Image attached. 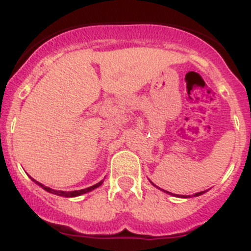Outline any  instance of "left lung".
I'll list each match as a JSON object with an SVG mask.
<instances>
[{"mask_svg":"<svg viewBox=\"0 0 251 251\" xmlns=\"http://www.w3.org/2000/svg\"><path fill=\"white\" fill-rule=\"evenodd\" d=\"M152 186H154V183H152ZM167 193H169V195L174 196L173 193H171V192H167ZM202 193H204V192H198V193H195V196H196V197H197V196H201ZM177 197H183V198H187V196H180V195H178ZM188 197H189V196H188Z\"/></svg>","mask_w":251,"mask_h":251,"instance_id":"1","label":"left lung"}]
</instances>
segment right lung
<instances>
[{
    "label": "right lung",
    "instance_id": "right-lung-1",
    "mask_svg": "<svg viewBox=\"0 0 251 251\" xmlns=\"http://www.w3.org/2000/svg\"><path fill=\"white\" fill-rule=\"evenodd\" d=\"M34 180L36 184H39V186L41 187L43 189H45L47 192H49V193H53V195H56V196H62V197H77V196H80L83 195V193H87V192H91L93 191L95 188H97V187H100L103 183V180H101V182H99L97 184H95V186H91L88 187V188H84V189H79V191H72V192H64V191H55V189H51L49 188V187H45L44 184H41V183L36 182L35 179Z\"/></svg>",
    "mask_w": 251,
    "mask_h": 251
}]
</instances>
